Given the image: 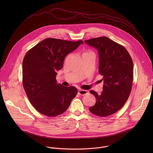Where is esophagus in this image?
Returning a JSON list of instances; mask_svg holds the SVG:
<instances>
[{
    "label": "esophagus",
    "mask_w": 153,
    "mask_h": 153,
    "mask_svg": "<svg viewBox=\"0 0 153 153\" xmlns=\"http://www.w3.org/2000/svg\"><path fill=\"white\" fill-rule=\"evenodd\" d=\"M78 94L80 95H84L88 93V91L87 90H83V89H79L78 91Z\"/></svg>",
    "instance_id": "obj_1"
}]
</instances>
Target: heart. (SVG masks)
I'll return each mask as SVG.
<instances>
[{"label": "heart", "mask_w": 153, "mask_h": 153, "mask_svg": "<svg viewBox=\"0 0 153 153\" xmlns=\"http://www.w3.org/2000/svg\"><path fill=\"white\" fill-rule=\"evenodd\" d=\"M92 53V52H85L83 54H86V53Z\"/></svg>", "instance_id": "1"}]
</instances>
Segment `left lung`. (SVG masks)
<instances>
[{
  "instance_id": "1",
  "label": "left lung",
  "mask_w": 153,
  "mask_h": 153,
  "mask_svg": "<svg viewBox=\"0 0 153 153\" xmlns=\"http://www.w3.org/2000/svg\"><path fill=\"white\" fill-rule=\"evenodd\" d=\"M96 48L99 55L98 72L103 76V91L101 95L91 90L96 99L95 104L89 109L100 117L117 112L127 101L133 79V62L127 49L106 36L84 41Z\"/></svg>"
}]
</instances>
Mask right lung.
<instances>
[{"label":"right lung","mask_w":153,"mask_h":153,"mask_svg":"<svg viewBox=\"0 0 153 153\" xmlns=\"http://www.w3.org/2000/svg\"><path fill=\"white\" fill-rule=\"evenodd\" d=\"M83 41L46 38L25 55L23 63V86L27 97L38 111L48 117H56L68 108L78 90L56 82V71L64 59Z\"/></svg>","instance_id":"obj_1"}]
</instances>
